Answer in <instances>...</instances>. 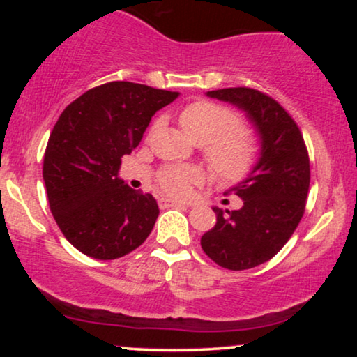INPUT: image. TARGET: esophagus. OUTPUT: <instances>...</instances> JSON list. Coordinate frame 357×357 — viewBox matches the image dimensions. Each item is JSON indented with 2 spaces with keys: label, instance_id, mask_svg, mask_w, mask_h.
<instances>
[{
  "label": "esophagus",
  "instance_id": "obj_1",
  "mask_svg": "<svg viewBox=\"0 0 357 357\" xmlns=\"http://www.w3.org/2000/svg\"><path fill=\"white\" fill-rule=\"evenodd\" d=\"M159 208H173V206H181L184 203H179V202H174V199H169V198H159Z\"/></svg>",
  "mask_w": 357,
  "mask_h": 357
}]
</instances>
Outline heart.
Here are the masks:
<instances>
[{
	"instance_id": "obj_1",
	"label": "heart",
	"mask_w": 357,
	"mask_h": 357,
	"mask_svg": "<svg viewBox=\"0 0 357 357\" xmlns=\"http://www.w3.org/2000/svg\"><path fill=\"white\" fill-rule=\"evenodd\" d=\"M184 132L196 144H206V159L220 178H243L255 162L257 147L252 136L236 129L238 119L230 109L211 100H196L179 114ZM199 173L191 167L169 166L158 176L159 188L171 196H186Z\"/></svg>"
}]
</instances>
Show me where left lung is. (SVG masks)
Instances as JSON below:
<instances>
[{
	"instance_id": "left-lung-1",
	"label": "left lung",
	"mask_w": 357,
	"mask_h": 357,
	"mask_svg": "<svg viewBox=\"0 0 357 357\" xmlns=\"http://www.w3.org/2000/svg\"><path fill=\"white\" fill-rule=\"evenodd\" d=\"M206 96L245 112L260 151L248 174L227 191L243 204L233 211L213 206L216 225L202 236V248L223 268H253L277 255L304 215L309 154L294 119L272 97L247 87L211 90Z\"/></svg>"
}]
</instances>
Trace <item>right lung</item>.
I'll return each mask as SVG.
<instances>
[{"mask_svg": "<svg viewBox=\"0 0 357 357\" xmlns=\"http://www.w3.org/2000/svg\"><path fill=\"white\" fill-rule=\"evenodd\" d=\"M178 92L132 82H109L82 93L61 112L48 139L43 181L63 236L85 255L114 260L153 231L159 208L153 195L119 178L151 119Z\"/></svg>", "mask_w": 357, "mask_h": 357, "instance_id": "obj_1", "label": "right lung"}]
</instances>
